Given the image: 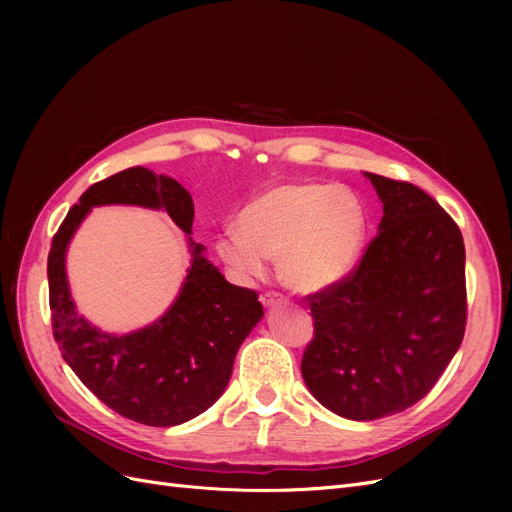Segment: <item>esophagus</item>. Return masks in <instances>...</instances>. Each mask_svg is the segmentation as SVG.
Wrapping results in <instances>:
<instances>
[{
	"mask_svg": "<svg viewBox=\"0 0 512 512\" xmlns=\"http://www.w3.org/2000/svg\"><path fill=\"white\" fill-rule=\"evenodd\" d=\"M260 301H262V305H265V307H275V305H282L286 299L282 297L280 292H265L260 297Z\"/></svg>",
	"mask_w": 512,
	"mask_h": 512,
	"instance_id": "34e87169",
	"label": "esophagus"
}]
</instances>
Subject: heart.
Here are the masks:
<instances>
[{
    "mask_svg": "<svg viewBox=\"0 0 512 512\" xmlns=\"http://www.w3.org/2000/svg\"><path fill=\"white\" fill-rule=\"evenodd\" d=\"M367 235L361 198L335 183H282L247 203L237 228L215 241L224 265L254 280L277 260L286 286L316 292L342 282L359 265Z\"/></svg>",
    "mask_w": 512,
    "mask_h": 512,
    "instance_id": "b5f03b06",
    "label": "heart"
}]
</instances>
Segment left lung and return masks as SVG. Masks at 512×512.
<instances>
[{"label":"left lung","mask_w":512,"mask_h":512,"mask_svg":"<svg viewBox=\"0 0 512 512\" xmlns=\"http://www.w3.org/2000/svg\"><path fill=\"white\" fill-rule=\"evenodd\" d=\"M382 222L342 282L309 294L314 339L301 374L324 408L374 421L404 412L438 382L466 331L459 226L408 181L365 173Z\"/></svg>","instance_id":"obj_1"}]
</instances>
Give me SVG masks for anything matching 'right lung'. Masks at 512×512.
<instances>
[{"label":"right lung","instance_id":"add662e5","mask_svg":"<svg viewBox=\"0 0 512 512\" xmlns=\"http://www.w3.org/2000/svg\"><path fill=\"white\" fill-rule=\"evenodd\" d=\"M100 205L166 209L192 235V196L173 177L134 166L91 185L51 243L46 273L53 337L64 361L102 404L143 425H181L220 399L239 346L265 312L256 290L226 282L205 258V247L190 237L192 265L162 318L126 335L96 329L76 312L66 252L91 207Z\"/></svg>","mask_w":512,"mask_h":512}]
</instances>
